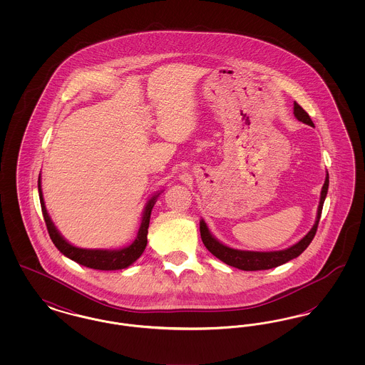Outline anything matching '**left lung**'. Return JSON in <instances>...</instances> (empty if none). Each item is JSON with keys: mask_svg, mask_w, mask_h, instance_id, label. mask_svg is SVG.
<instances>
[{"mask_svg": "<svg viewBox=\"0 0 365 365\" xmlns=\"http://www.w3.org/2000/svg\"><path fill=\"white\" fill-rule=\"evenodd\" d=\"M294 116L297 120L305 123L308 125H312V119L309 118V115L299 106V105L294 103ZM329 173L326 176L324 185L322 187V192H320V202H319V208H317V215H316V222L313 225L311 231L298 242L283 249V250H275V252H253V250H240V249H232L230 246H226L225 243L217 241L209 231L207 223L201 219L200 222V232H201V238L202 242L205 245V247L208 249L209 252L217 257L219 260L226 262L227 265L235 267L238 269L242 271H261V269H271L279 267L287 261L293 260L295 257H298L308 246L309 243L312 242L313 237L317 231V226H319V220L322 216V209H323V204L329 191Z\"/></svg>", "mask_w": 365, "mask_h": 365, "instance_id": "8db88e82", "label": "left lung"}]
</instances>
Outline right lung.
Returning <instances> with one entry per match:
<instances>
[{
	"instance_id": "add662e5",
	"label": "right lung",
	"mask_w": 365,
	"mask_h": 365,
	"mask_svg": "<svg viewBox=\"0 0 365 365\" xmlns=\"http://www.w3.org/2000/svg\"><path fill=\"white\" fill-rule=\"evenodd\" d=\"M38 191H39V201H41V208H42V215L45 219V223L48 227V232L51 235V240L54 243V246L71 260L85 265L87 268L93 269H101V271H116V269H124L130 267L133 262L138 260L140 255L143 253L146 243H148V228H149V222H150V213L152 209L156 204L157 197L160 192L155 194L152 198L148 200L143 215H142V222L139 226L137 238L134 242L122 249H83V247H76L70 242L64 240V237L58 232V230L54 226V223L46 210L43 195H42V189H41V175L38 178Z\"/></svg>"
}]
</instances>
